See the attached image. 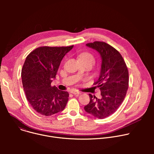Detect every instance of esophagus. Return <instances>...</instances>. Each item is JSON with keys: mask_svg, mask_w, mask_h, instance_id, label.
Returning a JSON list of instances; mask_svg holds the SVG:
<instances>
[{"mask_svg": "<svg viewBox=\"0 0 154 154\" xmlns=\"http://www.w3.org/2000/svg\"><path fill=\"white\" fill-rule=\"evenodd\" d=\"M71 93L72 94H74V95H79V94H81L80 92H79V91H76V90H72V91H71Z\"/></svg>", "mask_w": 154, "mask_h": 154, "instance_id": "obj_1", "label": "esophagus"}]
</instances>
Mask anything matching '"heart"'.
<instances>
[{
    "label": "heart",
    "instance_id": "obj_1",
    "mask_svg": "<svg viewBox=\"0 0 154 154\" xmlns=\"http://www.w3.org/2000/svg\"><path fill=\"white\" fill-rule=\"evenodd\" d=\"M79 59L80 60H88L90 61L91 63H92V64H93L95 62V60L94 57L89 53H83L80 56H79Z\"/></svg>",
    "mask_w": 154,
    "mask_h": 154
}]
</instances>
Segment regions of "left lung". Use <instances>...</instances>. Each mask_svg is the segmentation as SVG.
<instances>
[{
    "instance_id": "8db88e82",
    "label": "left lung",
    "mask_w": 154,
    "mask_h": 154,
    "mask_svg": "<svg viewBox=\"0 0 154 154\" xmlns=\"http://www.w3.org/2000/svg\"><path fill=\"white\" fill-rule=\"evenodd\" d=\"M86 46L96 50L102 63L98 79L94 83L101 91V98L90 94V102L84 106L86 112L103 119L114 113L123 102L128 86V72L120 53L106 42L95 41Z\"/></svg>"
}]
</instances>
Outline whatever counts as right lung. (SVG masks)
<instances>
[{
    "label": "right lung",
    "instance_id": "1",
    "mask_svg": "<svg viewBox=\"0 0 154 154\" xmlns=\"http://www.w3.org/2000/svg\"><path fill=\"white\" fill-rule=\"evenodd\" d=\"M73 47H39L27 57L22 69V82L27 100L38 113L51 116L66 105L69 93L51 86V83L62 59Z\"/></svg>",
    "mask_w": 154,
    "mask_h": 154
}]
</instances>
